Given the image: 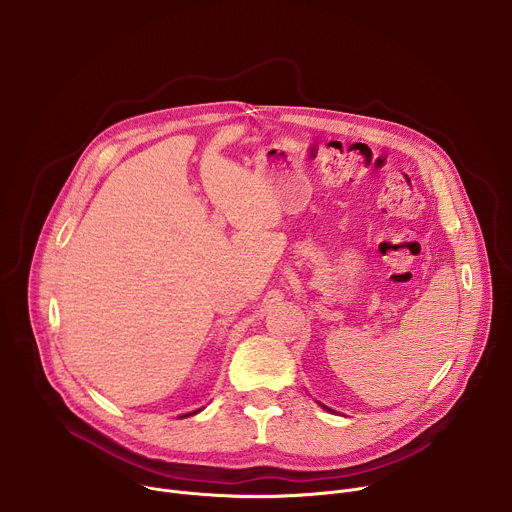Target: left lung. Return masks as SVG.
Returning a JSON list of instances; mask_svg holds the SVG:
<instances>
[{"label": "left lung", "mask_w": 512, "mask_h": 512, "mask_svg": "<svg viewBox=\"0 0 512 512\" xmlns=\"http://www.w3.org/2000/svg\"><path fill=\"white\" fill-rule=\"evenodd\" d=\"M322 407H324V405H322ZM324 409H328V407H324ZM328 411H330V409H328Z\"/></svg>", "instance_id": "left-lung-1"}]
</instances>
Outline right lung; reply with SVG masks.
Here are the masks:
<instances>
[{"instance_id": "1", "label": "right lung", "mask_w": 512, "mask_h": 512, "mask_svg": "<svg viewBox=\"0 0 512 512\" xmlns=\"http://www.w3.org/2000/svg\"><path fill=\"white\" fill-rule=\"evenodd\" d=\"M200 411V409H198ZM198 411H192V413H186V415H182V417H188V415H194V413H198Z\"/></svg>"}]
</instances>
